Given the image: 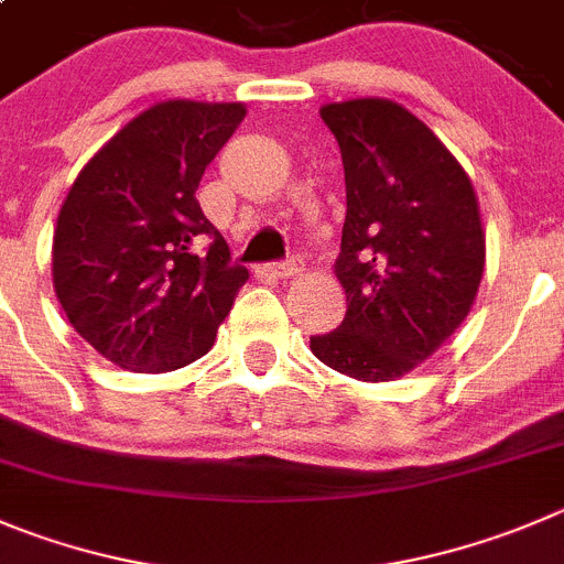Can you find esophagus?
Segmentation results:
<instances>
[{"label":"esophagus","instance_id":"obj_1","mask_svg":"<svg viewBox=\"0 0 564 564\" xmlns=\"http://www.w3.org/2000/svg\"><path fill=\"white\" fill-rule=\"evenodd\" d=\"M267 270H270L275 278H292L300 272V261L292 256V258H286V261H272Z\"/></svg>","mask_w":564,"mask_h":564}]
</instances>
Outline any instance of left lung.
<instances>
[{
  "label": "left lung",
  "instance_id": "obj_1",
  "mask_svg": "<svg viewBox=\"0 0 564 564\" xmlns=\"http://www.w3.org/2000/svg\"><path fill=\"white\" fill-rule=\"evenodd\" d=\"M339 141L347 214L336 278L347 314L312 336L323 365L394 381L448 339L476 300L484 230L470 177L440 139L389 99L319 110Z\"/></svg>",
  "mask_w": 564,
  "mask_h": 564
}]
</instances>
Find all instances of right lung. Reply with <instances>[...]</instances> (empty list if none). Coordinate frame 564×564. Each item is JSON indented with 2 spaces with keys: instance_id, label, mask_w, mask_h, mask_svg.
<instances>
[{
  "instance_id": "1",
  "label": "right lung",
  "mask_w": 564,
  "mask_h": 564,
  "mask_svg": "<svg viewBox=\"0 0 564 564\" xmlns=\"http://www.w3.org/2000/svg\"><path fill=\"white\" fill-rule=\"evenodd\" d=\"M241 119L239 102L152 105L68 188L52 241L57 300L77 334L124 370L197 361L245 286L247 270L230 264L194 197Z\"/></svg>"
}]
</instances>
